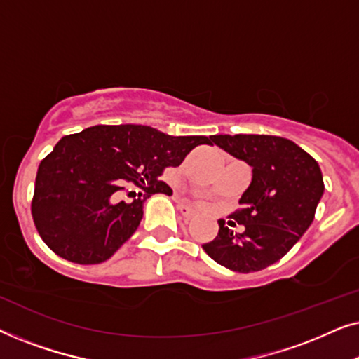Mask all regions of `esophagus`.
Here are the masks:
<instances>
[{"mask_svg": "<svg viewBox=\"0 0 359 359\" xmlns=\"http://www.w3.org/2000/svg\"><path fill=\"white\" fill-rule=\"evenodd\" d=\"M178 210H180V214L183 215L184 219H193L194 215H196V210L193 208H189V205L184 204V203H180L178 204Z\"/></svg>", "mask_w": 359, "mask_h": 359, "instance_id": "1", "label": "esophagus"}]
</instances>
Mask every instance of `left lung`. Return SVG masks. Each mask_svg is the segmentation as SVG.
<instances>
[{
    "label": "left lung",
    "mask_w": 359,
    "mask_h": 359,
    "mask_svg": "<svg viewBox=\"0 0 359 359\" xmlns=\"http://www.w3.org/2000/svg\"><path fill=\"white\" fill-rule=\"evenodd\" d=\"M212 142L252 166V181L219 233L204 243L214 262L237 273H252L281 259L311 227L323 196L320 166L292 140L276 135H212Z\"/></svg>",
    "instance_id": "8db88e82"
}]
</instances>
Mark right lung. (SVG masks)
Masks as SVG:
<instances>
[{"label":"right lung","instance_id":"add662e5","mask_svg":"<svg viewBox=\"0 0 359 359\" xmlns=\"http://www.w3.org/2000/svg\"><path fill=\"white\" fill-rule=\"evenodd\" d=\"M203 144L210 145L208 137L135 124L93 126L63 137L37 170L32 219L39 235L68 262H106L134 235L145 201L171 193L158 180L165 166H180ZM126 180L144 189V198L119 201Z\"/></svg>","mask_w":359,"mask_h":359}]
</instances>
